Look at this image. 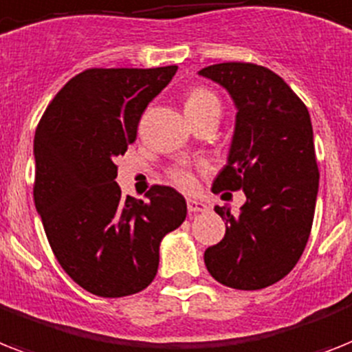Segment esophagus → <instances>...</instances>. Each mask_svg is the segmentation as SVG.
<instances>
[{"instance_id": "esophagus-1", "label": "esophagus", "mask_w": 352, "mask_h": 352, "mask_svg": "<svg viewBox=\"0 0 352 352\" xmlns=\"http://www.w3.org/2000/svg\"><path fill=\"white\" fill-rule=\"evenodd\" d=\"M188 211L190 213H202V211H208V204L197 201V199H188Z\"/></svg>"}]
</instances>
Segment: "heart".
<instances>
[{"instance_id": "1", "label": "heart", "mask_w": 352, "mask_h": 352, "mask_svg": "<svg viewBox=\"0 0 352 352\" xmlns=\"http://www.w3.org/2000/svg\"><path fill=\"white\" fill-rule=\"evenodd\" d=\"M184 111L186 116L190 117V121L197 119V117L210 113V111H221V101L217 94L204 87H195L188 90L184 96ZM170 179L175 186H179L181 190L191 191L195 190L197 181L193 171L190 168H175L170 171Z\"/></svg>"}]
</instances>
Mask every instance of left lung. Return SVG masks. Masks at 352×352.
I'll list each match as a JSON object with an SVG mask.
<instances>
[{
	"label": "left lung",
	"instance_id": "1",
	"mask_svg": "<svg viewBox=\"0 0 352 352\" xmlns=\"http://www.w3.org/2000/svg\"><path fill=\"white\" fill-rule=\"evenodd\" d=\"M236 107L228 164L213 193H245L239 215L226 206L215 211L226 235L208 248L210 275L233 289H264L284 278L309 241L320 171L309 111L289 85L253 63H221L202 68Z\"/></svg>",
	"mask_w": 352,
	"mask_h": 352
}]
</instances>
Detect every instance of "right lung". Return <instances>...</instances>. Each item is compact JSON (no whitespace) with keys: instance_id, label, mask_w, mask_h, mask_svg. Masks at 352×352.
<instances>
[{"instance_id":"add662e5","label":"right lung","mask_w":352,"mask_h":352,"mask_svg":"<svg viewBox=\"0 0 352 352\" xmlns=\"http://www.w3.org/2000/svg\"><path fill=\"white\" fill-rule=\"evenodd\" d=\"M175 72V65L88 68L56 94L36 128V210L57 262L92 295L146 289L162 236L186 219L184 197L170 186H151L141 201L122 197L116 182V157Z\"/></svg>"}]
</instances>
